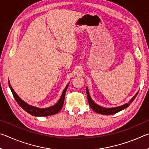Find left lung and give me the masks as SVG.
<instances>
[{"label":"left lung","mask_w":149,"mask_h":149,"mask_svg":"<svg viewBox=\"0 0 149 149\" xmlns=\"http://www.w3.org/2000/svg\"><path fill=\"white\" fill-rule=\"evenodd\" d=\"M86 92H87V99H88V102H89V106L91 108L95 111V112L98 113V114H103V115H111V114H114L116 113H117L120 111L122 110L123 109H125L126 108H127L129 106L132 104V102L134 100V99L137 97V95L138 94V92L136 93L135 95L133 97L132 100L128 103H126V104H123L122 106H120V107H115V108H104L100 107V106L98 105L97 104L93 101V100L91 98L89 93V91H88L87 88H86Z\"/></svg>","instance_id":"left-lung-1"}]
</instances>
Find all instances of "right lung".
I'll use <instances>...</instances> for the list:
<instances>
[{
    "mask_svg": "<svg viewBox=\"0 0 149 149\" xmlns=\"http://www.w3.org/2000/svg\"><path fill=\"white\" fill-rule=\"evenodd\" d=\"M8 84H9V87L10 88L11 91L12 93V95H13L14 98L15 99V100H16L17 104L23 108L25 111H26L27 112H28L29 114H31L33 116H51L55 114H57L58 112H59L62 109L63 104H64L65 92H66L67 88L68 87V85L65 87L64 91L62 93V95L61 96V97H60L59 101L56 104L52 106V107H50L49 108H39L33 107V106L27 104L26 102H24L23 100L20 99L16 93H15L13 89H12L9 81H8Z\"/></svg>",
    "mask_w": 149,
    "mask_h": 149,
    "instance_id": "add662e5",
    "label": "right lung"
}]
</instances>
